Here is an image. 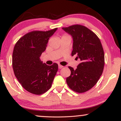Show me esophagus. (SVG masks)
Returning <instances> with one entry per match:
<instances>
[{
  "instance_id": "1",
  "label": "esophagus",
  "mask_w": 121,
  "mask_h": 121,
  "mask_svg": "<svg viewBox=\"0 0 121 121\" xmlns=\"http://www.w3.org/2000/svg\"><path fill=\"white\" fill-rule=\"evenodd\" d=\"M63 67V66L61 65H60V64H59V65H58V68L59 69H62Z\"/></svg>"
}]
</instances>
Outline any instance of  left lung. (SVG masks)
<instances>
[{"label": "left lung", "instance_id": "1", "mask_svg": "<svg viewBox=\"0 0 121 121\" xmlns=\"http://www.w3.org/2000/svg\"><path fill=\"white\" fill-rule=\"evenodd\" d=\"M62 29L72 36L73 41L72 56L80 60L77 68L69 67L71 74L67 78L68 86L82 93L91 89L103 72L105 54L100 39L85 26L74 25Z\"/></svg>", "mask_w": 121, "mask_h": 121}]
</instances>
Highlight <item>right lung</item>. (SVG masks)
Listing matches in <instances>:
<instances>
[{
	"mask_svg": "<svg viewBox=\"0 0 121 121\" xmlns=\"http://www.w3.org/2000/svg\"><path fill=\"white\" fill-rule=\"evenodd\" d=\"M57 30L32 31L15 45L12 58L15 75L22 86L32 94L41 95L48 90L57 74V63L48 65L40 60L49 39Z\"/></svg>",
	"mask_w": 121,
	"mask_h": 121,
	"instance_id": "obj_1",
	"label": "right lung"
}]
</instances>
